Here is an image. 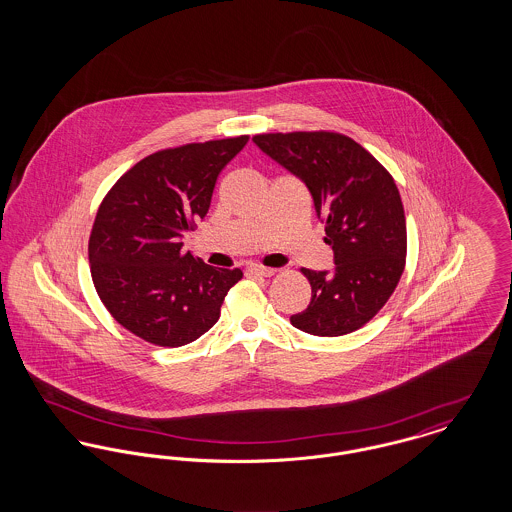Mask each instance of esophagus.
I'll list each match as a JSON object with an SVG mask.
<instances>
[{
    "label": "esophagus",
    "mask_w": 512,
    "mask_h": 512,
    "mask_svg": "<svg viewBox=\"0 0 512 512\" xmlns=\"http://www.w3.org/2000/svg\"><path fill=\"white\" fill-rule=\"evenodd\" d=\"M247 272H249V274H255V276H265V278H270V276H274V274H276V268L251 265V267H247Z\"/></svg>",
    "instance_id": "34e87169"
}]
</instances>
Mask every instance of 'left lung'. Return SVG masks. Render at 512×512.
I'll return each instance as SVG.
<instances>
[{"instance_id": "left-lung-1", "label": "left lung", "mask_w": 512, "mask_h": 512, "mask_svg": "<svg viewBox=\"0 0 512 512\" xmlns=\"http://www.w3.org/2000/svg\"><path fill=\"white\" fill-rule=\"evenodd\" d=\"M253 142L307 186L334 251L332 272L301 268L311 303L290 322L313 336L355 332L386 305L405 268V211L390 172L336 132L259 134Z\"/></svg>"}]
</instances>
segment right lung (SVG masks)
<instances>
[{"label": "right lung", "instance_id": "add662e5", "mask_svg": "<svg viewBox=\"0 0 512 512\" xmlns=\"http://www.w3.org/2000/svg\"><path fill=\"white\" fill-rule=\"evenodd\" d=\"M249 136L163 149L124 172L99 205L90 268L99 299L138 338L180 347L215 326L240 268L211 267L182 253L205 219L220 171Z\"/></svg>", "mask_w": 512, "mask_h": 512}]
</instances>
